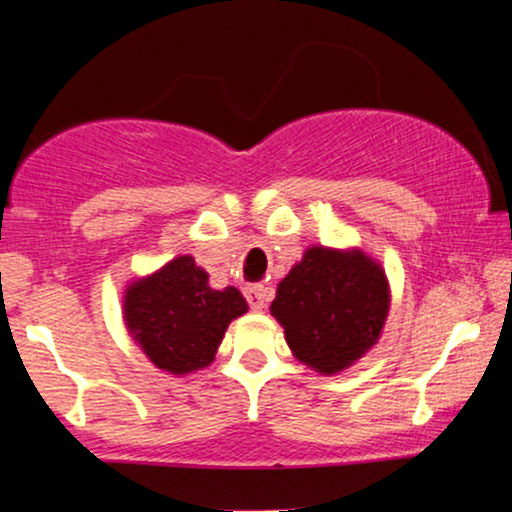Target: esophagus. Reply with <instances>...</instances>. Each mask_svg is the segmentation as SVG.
Masks as SVG:
<instances>
[{
    "instance_id": "34e87169",
    "label": "esophagus",
    "mask_w": 512,
    "mask_h": 512,
    "mask_svg": "<svg viewBox=\"0 0 512 512\" xmlns=\"http://www.w3.org/2000/svg\"><path fill=\"white\" fill-rule=\"evenodd\" d=\"M245 298H248L250 308L255 310V313H262L264 305L269 301V289L264 284H252L245 289Z\"/></svg>"
}]
</instances>
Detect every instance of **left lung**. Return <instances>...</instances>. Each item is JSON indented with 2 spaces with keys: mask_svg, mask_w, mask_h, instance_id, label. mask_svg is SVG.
<instances>
[{
  "mask_svg": "<svg viewBox=\"0 0 512 512\" xmlns=\"http://www.w3.org/2000/svg\"><path fill=\"white\" fill-rule=\"evenodd\" d=\"M390 303V281L375 257L310 245L279 281L269 313L303 366L337 375L378 344Z\"/></svg>",
  "mask_w": 512,
  "mask_h": 512,
  "instance_id": "obj_1",
  "label": "left lung"
}]
</instances>
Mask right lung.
Wrapping results in <instances>:
<instances>
[{
    "label": "right lung",
    "mask_w": 512,
    "mask_h": 512,
    "mask_svg": "<svg viewBox=\"0 0 512 512\" xmlns=\"http://www.w3.org/2000/svg\"><path fill=\"white\" fill-rule=\"evenodd\" d=\"M248 313L236 286L216 291L207 269L178 255L156 272L134 276L122 293V320L132 342L158 370L187 375L214 363L228 325Z\"/></svg>",
    "instance_id": "1"
}]
</instances>
